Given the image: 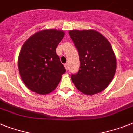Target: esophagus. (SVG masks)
I'll list each match as a JSON object with an SVG mask.
<instances>
[{
	"label": "esophagus",
	"mask_w": 133,
	"mask_h": 133,
	"mask_svg": "<svg viewBox=\"0 0 133 133\" xmlns=\"http://www.w3.org/2000/svg\"><path fill=\"white\" fill-rule=\"evenodd\" d=\"M64 66H65V69L66 71H68L69 69V63H66L65 64H64Z\"/></svg>",
	"instance_id": "34e87169"
}]
</instances>
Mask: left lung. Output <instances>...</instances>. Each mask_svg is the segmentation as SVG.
<instances>
[{
  "label": "left lung",
  "mask_w": 133,
  "mask_h": 133,
  "mask_svg": "<svg viewBox=\"0 0 133 133\" xmlns=\"http://www.w3.org/2000/svg\"><path fill=\"white\" fill-rule=\"evenodd\" d=\"M77 49L80 67L71 75L73 84L88 95L101 92L108 86L116 73V58L112 47L103 35L94 30H70Z\"/></svg>",
  "instance_id": "1"
}]
</instances>
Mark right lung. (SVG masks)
<instances>
[{
    "label": "right lung",
    "instance_id": "obj_1",
    "mask_svg": "<svg viewBox=\"0 0 133 133\" xmlns=\"http://www.w3.org/2000/svg\"><path fill=\"white\" fill-rule=\"evenodd\" d=\"M64 32L43 30L24 43L18 58V69L23 82L30 90L40 94L51 92L66 72L56 49Z\"/></svg>",
    "mask_w": 133,
    "mask_h": 133
}]
</instances>
